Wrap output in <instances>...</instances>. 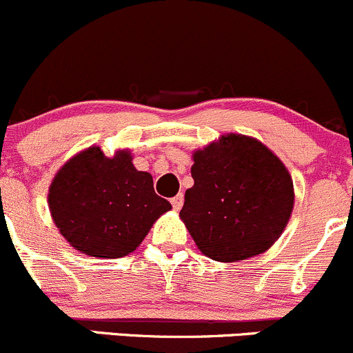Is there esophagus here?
<instances>
[{
    "label": "esophagus",
    "instance_id": "34e87169",
    "mask_svg": "<svg viewBox=\"0 0 353 353\" xmlns=\"http://www.w3.org/2000/svg\"><path fill=\"white\" fill-rule=\"evenodd\" d=\"M183 201H184V196L183 194H176L172 199H170V203H172L174 210H179L181 206H183Z\"/></svg>",
    "mask_w": 353,
    "mask_h": 353
}]
</instances>
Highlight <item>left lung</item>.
<instances>
[{
    "label": "left lung",
    "instance_id": "8db88e82",
    "mask_svg": "<svg viewBox=\"0 0 353 353\" xmlns=\"http://www.w3.org/2000/svg\"><path fill=\"white\" fill-rule=\"evenodd\" d=\"M181 219L215 261L261 254L285 229L294 183L280 159L254 138L227 134L194 152Z\"/></svg>",
    "mask_w": 353,
    "mask_h": 353
}]
</instances>
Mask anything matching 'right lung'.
<instances>
[{"label":"right lung","instance_id":"add662e5","mask_svg":"<svg viewBox=\"0 0 353 353\" xmlns=\"http://www.w3.org/2000/svg\"><path fill=\"white\" fill-rule=\"evenodd\" d=\"M49 208L74 249L95 258H123L172 206L155 193L150 174L134 169L131 154L117 152L109 159L92 147L56 174Z\"/></svg>","mask_w":353,"mask_h":353}]
</instances>
